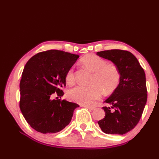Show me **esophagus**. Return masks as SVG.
<instances>
[{
	"label": "esophagus",
	"mask_w": 159,
	"mask_h": 159,
	"mask_svg": "<svg viewBox=\"0 0 159 159\" xmlns=\"http://www.w3.org/2000/svg\"><path fill=\"white\" fill-rule=\"evenodd\" d=\"M81 107H84V108H85V109H90V110H93L94 109H95V107H90V106H88V105H85V104H83V105H81Z\"/></svg>",
	"instance_id": "esophagus-1"
}]
</instances>
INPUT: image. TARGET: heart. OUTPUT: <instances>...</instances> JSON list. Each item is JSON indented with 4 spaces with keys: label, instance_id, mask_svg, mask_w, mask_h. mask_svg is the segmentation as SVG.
<instances>
[{
    "label": "heart",
    "instance_id": "b5f03b06",
    "mask_svg": "<svg viewBox=\"0 0 159 159\" xmlns=\"http://www.w3.org/2000/svg\"><path fill=\"white\" fill-rule=\"evenodd\" d=\"M80 62L86 69L93 73L89 87L78 85L67 92V97L71 100L81 104H89L101 98L104 93L113 92L118 84L120 74L118 69L112 64H107L103 58L95 55H88ZM66 81L71 84L74 81V69L71 68L66 74Z\"/></svg>",
    "mask_w": 159,
    "mask_h": 159
}]
</instances>
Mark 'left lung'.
Wrapping results in <instances>:
<instances>
[{"label":"left lung","mask_w":159,"mask_h":159,"mask_svg":"<svg viewBox=\"0 0 159 159\" xmlns=\"http://www.w3.org/2000/svg\"><path fill=\"white\" fill-rule=\"evenodd\" d=\"M97 55L112 61L120 74L119 83L104 102L105 116L98 121L106 134H123L138 124L146 105V76L140 64L131 52L122 50L98 52Z\"/></svg>","instance_id":"obj_1"}]
</instances>
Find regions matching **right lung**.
<instances>
[{"mask_svg": "<svg viewBox=\"0 0 159 159\" xmlns=\"http://www.w3.org/2000/svg\"><path fill=\"white\" fill-rule=\"evenodd\" d=\"M79 55L50 50L33 56L24 68L20 83V107L34 130L43 134L55 133L69 124L79 104L63 99H52L57 93L64 95L66 74Z\"/></svg>", "mask_w": 159, "mask_h": 159, "instance_id": "obj_1", "label": "right lung"}]
</instances>
